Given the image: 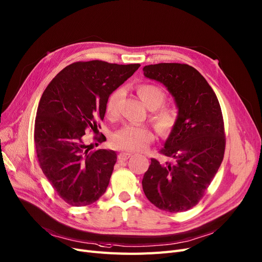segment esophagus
<instances>
[{
	"instance_id": "obj_1",
	"label": "esophagus",
	"mask_w": 262,
	"mask_h": 262,
	"mask_svg": "<svg viewBox=\"0 0 262 262\" xmlns=\"http://www.w3.org/2000/svg\"><path fill=\"white\" fill-rule=\"evenodd\" d=\"M133 154L132 153H128V152H121L119 154V159L120 161H126V159H128Z\"/></svg>"
}]
</instances>
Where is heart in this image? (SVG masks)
Returning a JSON list of instances; mask_svg holds the SVG:
<instances>
[{
	"label": "heart",
	"instance_id": "obj_1",
	"mask_svg": "<svg viewBox=\"0 0 262 262\" xmlns=\"http://www.w3.org/2000/svg\"><path fill=\"white\" fill-rule=\"evenodd\" d=\"M138 94L143 103L150 109L161 107L166 99V93L162 88L154 84H141L138 88ZM122 96V90L113 92L107 101V113L109 116H116L118 113L119 101ZM152 120L156 127L162 133H168L173 127L177 120L176 113L168 108H162L156 111ZM152 132L139 125H126L112 136V142L119 149L126 151H142L153 140Z\"/></svg>",
	"mask_w": 262,
	"mask_h": 262
}]
</instances>
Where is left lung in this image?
Instances as JSON below:
<instances>
[{"label":"left lung","instance_id":"1","mask_svg":"<svg viewBox=\"0 0 262 262\" xmlns=\"http://www.w3.org/2000/svg\"><path fill=\"white\" fill-rule=\"evenodd\" d=\"M143 75L167 88L178 116L161 151L174 162L162 165L152 158L142 188L158 209L183 212L199 202L223 162L226 140L221 106L208 81L187 64L146 65Z\"/></svg>","mask_w":262,"mask_h":262}]
</instances>
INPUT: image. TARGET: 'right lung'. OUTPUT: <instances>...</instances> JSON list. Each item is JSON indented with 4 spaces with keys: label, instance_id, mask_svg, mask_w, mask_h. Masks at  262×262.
Returning a JSON list of instances; mask_svg holds the SVG:
<instances>
[{
    "label": "right lung",
    "instance_id": "right-lung-1",
    "mask_svg": "<svg viewBox=\"0 0 262 262\" xmlns=\"http://www.w3.org/2000/svg\"><path fill=\"white\" fill-rule=\"evenodd\" d=\"M139 66L98 60L76 62L43 91L34 128L37 158L54 190L71 206H89L107 189L117 153L91 151L94 145L85 144V130L97 129L96 120H104L110 94ZM97 140L103 142L106 137Z\"/></svg>",
    "mask_w": 262,
    "mask_h": 262
}]
</instances>
